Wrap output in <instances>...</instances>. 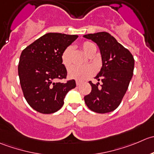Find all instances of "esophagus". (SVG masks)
<instances>
[{
  "label": "esophagus",
  "instance_id": "esophagus-1",
  "mask_svg": "<svg viewBox=\"0 0 154 154\" xmlns=\"http://www.w3.org/2000/svg\"><path fill=\"white\" fill-rule=\"evenodd\" d=\"M75 83H76V85L77 86H79V85H81V82L80 81H76V82H75Z\"/></svg>",
  "mask_w": 154,
  "mask_h": 154
}]
</instances>
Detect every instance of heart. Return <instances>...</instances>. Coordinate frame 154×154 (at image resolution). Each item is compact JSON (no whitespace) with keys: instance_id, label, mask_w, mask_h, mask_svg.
Here are the masks:
<instances>
[{"instance_id":"b5f03b06","label":"heart","mask_w":154,"mask_h":154,"mask_svg":"<svg viewBox=\"0 0 154 154\" xmlns=\"http://www.w3.org/2000/svg\"><path fill=\"white\" fill-rule=\"evenodd\" d=\"M82 48L84 52L89 56L92 51L96 50V46L90 42H85L82 43ZM72 47H67L63 51L61 55L62 63L66 66V68L69 67L72 63ZM94 73V69L91 66H73L69 69V76L72 79H75L76 80L82 81L88 79L91 75Z\"/></svg>"}]
</instances>
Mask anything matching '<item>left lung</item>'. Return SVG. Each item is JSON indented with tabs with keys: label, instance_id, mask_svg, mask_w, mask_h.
Listing matches in <instances>:
<instances>
[{
	"label": "left lung",
	"instance_id": "left-lung-1",
	"mask_svg": "<svg viewBox=\"0 0 154 154\" xmlns=\"http://www.w3.org/2000/svg\"><path fill=\"white\" fill-rule=\"evenodd\" d=\"M98 45L102 57V67L95 79L100 83L91 84V92L84 99L93 112L105 114L115 110L125 95L133 75L134 60L130 51L107 32L84 35Z\"/></svg>",
	"mask_w": 154,
	"mask_h": 154
}]
</instances>
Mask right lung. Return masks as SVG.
I'll list each match as a JSON object with an SVG mask.
<instances>
[{
	"mask_svg": "<svg viewBox=\"0 0 154 154\" xmlns=\"http://www.w3.org/2000/svg\"><path fill=\"white\" fill-rule=\"evenodd\" d=\"M77 38V35L48 33L22 51L18 66L20 85L26 101L36 112L58 111L67 93L76 86L74 79L66 83L55 80L66 79L62 53Z\"/></svg>",
	"mask_w": 154,
	"mask_h": 154,
	"instance_id": "add662e5",
	"label": "right lung"
}]
</instances>
